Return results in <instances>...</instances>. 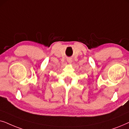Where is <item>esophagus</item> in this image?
<instances>
[{"instance_id": "obj_1", "label": "esophagus", "mask_w": 129, "mask_h": 129, "mask_svg": "<svg viewBox=\"0 0 129 129\" xmlns=\"http://www.w3.org/2000/svg\"><path fill=\"white\" fill-rule=\"evenodd\" d=\"M68 63H72V60L71 59H68Z\"/></svg>"}]
</instances>
